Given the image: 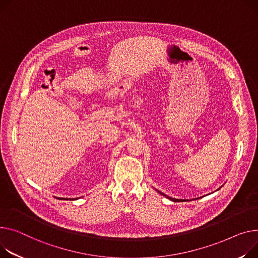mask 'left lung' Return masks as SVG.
I'll list each match as a JSON object with an SVG mask.
<instances>
[{"instance_id":"left-lung-1","label":"left lung","mask_w":258,"mask_h":258,"mask_svg":"<svg viewBox=\"0 0 258 258\" xmlns=\"http://www.w3.org/2000/svg\"><path fill=\"white\" fill-rule=\"evenodd\" d=\"M157 191H158V190H157ZM158 192H159V193H160V194H161V195H163V196H165V197H167V198H168V199H170V200H172V201H174V202H175V201H183V200H182V199H175V198H171V197H169V196H167V195H165V194H164V193H162V192H160V191H158Z\"/></svg>"}]
</instances>
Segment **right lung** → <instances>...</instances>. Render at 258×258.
<instances>
[{
  "instance_id": "right-lung-1",
  "label": "right lung",
  "mask_w": 258,
  "mask_h": 258,
  "mask_svg": "<svg viewBox=\"0 0 258 258\" xmlns=\"http://www.w3.org/2000/svg\"><path fill=\"white\" fill-rule=\"evenodd\" d=\"M58 199H66V200H68V198H58ZM70 200H74L73 198H70Z\"/></svg>"
}]
</instances>
